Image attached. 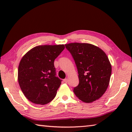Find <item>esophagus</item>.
Returning a JSON list of instances; mask_svg holds the SVG:
<instances>
[{
  "mask_svg": "<svg viewBox=\"0 0 132 132\" xmlns=\"http://www.w3.org/2000/svg\"><path fill=\"white\" fill-rule=\"evenodd\" d=\"M64 83H67L68 82V78H66V79H64Z\"/></svg>",
  "mask_w": 132,
  "mask_h": 132,
  "instance_id": "34e87169",
  "label": "esophagus"
}]
</instances>
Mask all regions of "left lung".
Returning <instances> with one entry per match:
<instances>
[{"label":"left lung","instance_id":"obj_1","mask_svg":"<svg viewBox=\"0 0 132 132\" xmlns=\"http://www.w3.org/2000/svg\"><path fill=\"white\" fill-rule=\"evenodd\" d=\"M76 64L79 85L74 88L77 97L85 103L99 99L107 89L112 67L105 53L90 44L70 43L65 45Z\"/></svg>","mask_w":132,"mask_h":132}]
</instances>
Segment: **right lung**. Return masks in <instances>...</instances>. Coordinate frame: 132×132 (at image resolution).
Here are the masks:
<instances>
[{"label":"right lung","mask_w":132,"mask_h":132,"mask_svg":"<svg viewBox=\"0 0 132 132\" xmlns=\"http://www.w3.org/2000/svg\"><path fill=\"white\" fill-rule=\"evenodd\" d=\"M64 49V45L37 46L20 62L18 82L27 99L44 105L54 99L61 81L56 77L54 62Z\"/></svg>","instance_id":"add662e5"}]
</instances>
